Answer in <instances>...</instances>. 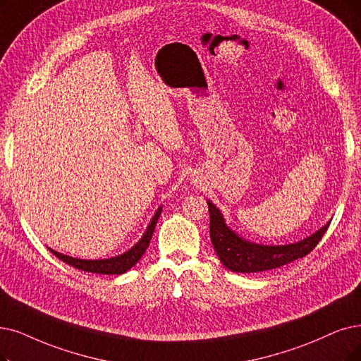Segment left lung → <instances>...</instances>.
Here are the masks:
<instances>
[{
    "instance_id": "1",
    "label": "left lung",
    "mask_w": 361,
    "mask_h": 361,
    "mask_svg": "<svg viewBox=\"0 0 361 361\" xmlns=\"http://www.w3.org/2000/svg\"><path fill=\"white\" fill-rule=\"evenodd\" d=\"M210 213V238L214 252L218 253L225 268L233 272H261L280 268L299 257L308 255L327 231L329 224L312 235L284 246H264L238 237L225 224L221 210L207 201Z\"/></svg>"
}]
</instances>
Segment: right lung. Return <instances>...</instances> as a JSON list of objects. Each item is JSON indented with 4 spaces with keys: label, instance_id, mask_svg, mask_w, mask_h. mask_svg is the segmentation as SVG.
<instances>
[{
    "label": "right lung",
    "instance_id": "add662e5",
    "mask_svg": "<svg viewBox=\"0 0 361 361\" xmlns=\"http://www.w3.org/2000/svg\"><path fill=\"white\" fill-rule=\"evenodd\" d=\"M161 210H163L161 206L158 207V210L152 216V219H151V222H149V225L145 231V234L142 235V238L135 244V246L130 250H127L126 253L118 255L115 257L97 259V261H87V259L71 257V256L62 255L59 252H54L51 249H49V250L56 257H59L61 261H63L65 264L74 267L77 269H81V271H85V272H93V274H104V276H105V274H108V276H112V274H117V276H120V274H124L132 267H135L139 262V259L142 257V255L147 252V249L149 246V241H151L152 234H154L155 225H157L158 218H160V214H161Z\"/></svg>",
    "mask_w": 361,
    "mask_h": 361
}]
</instances>
